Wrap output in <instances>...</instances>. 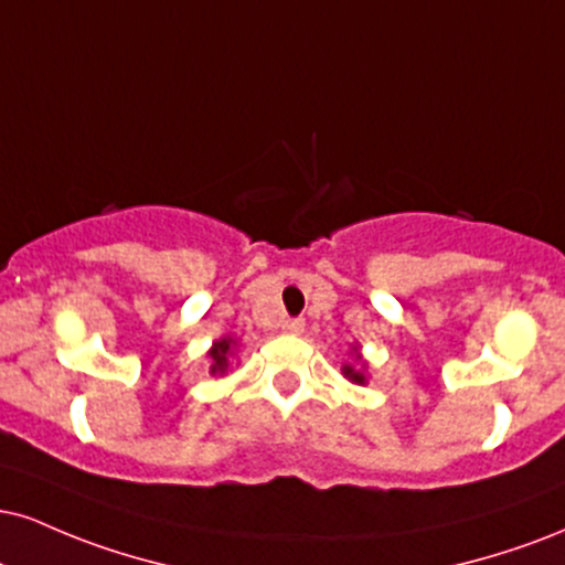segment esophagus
Listing matches in <instances>:
<instances>
[{
  "label": "esophagus",
  "instance_id": "esophagus-1",
  "mask_svg": "<svg viewBox=\"0 0 565 565\" xmlns=\"http://www.w3.org/2000/svg\"><path fill=\"white\" fill-rule=\"evenodd\" d=\"M281 329L284 331H287V334H302V331H305V321H302V318H289V321H284L281 323Z\"/></svg>",
  "mask_w": 565,
  "mask_h": 565
}]
</instances>
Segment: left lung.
Masks as SVG:
<instances>
[{
  "instance_id": "obj_1",
  "label": "left lung",
  "mask_w": 565,
  "mask_h": 565,
  "mask_svg": "<svg viewBox=\"0 0 565 565\" xmlns=\"http://www.w3.org/2000/svg\"><path fill=\"white\" fill-rule=\"evenodd\" d=\"M369 369L371 365L365 363V358H363V352H360V344L358 342H352V348H350V360L348 363L342 365V376L348 379L350 384H358V386H365L369 384Z\"/></svg>"
}]
</instances>
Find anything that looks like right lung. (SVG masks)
<instances>
[{"mask_svg": "<svg viewBox=\"0 0 565 565\" xmlns=\"http://www.w3.org/2000/svg\"><path fill=\"white\" fill-rule=\"evenodd\" d=\"M236 355H239V339L231 337V334L215 339L213 348L207 350V371H210V376H215V379L228 376V373L234 371Z\"/></svg>", "mask_w": 565, "mask_h": 565, "instance_id": "1", "label": "right lung"}]
</instances>
